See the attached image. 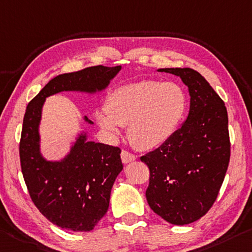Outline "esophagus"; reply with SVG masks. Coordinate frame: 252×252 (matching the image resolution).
<instances>
[{"label": "esophagus", "mask_w": 252, "mask_h": 252, "mask_svg": "<svg viewBox=\"0 0 252 252\" xmlns=\"http://www.w3.org/2000/svg\"><path fill=\"white\" fill-rule=\"evenodd\" d=\"M121 159H122L123 163H129V162H131V161L135 160V156L132 155V154H130L129 151L122 150V153H121Z\"/></svg>", "instance_id": "esophagus-1"}]
</instances>
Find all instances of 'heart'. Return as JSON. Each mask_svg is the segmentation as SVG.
<instances>
[{
    "mask_svg": "<svg viewBox=\"0 0 252 252\" xmlns=\"http://www.w3.org/2000/svg\"><path fill=\"white\" fill-rule=\"evenodd\" d=\"M187 94L171 82L145 81L119 86L106 99V110L97 111L99 126L117 139L121 126L134 147L153 150L176 133L187 111Z\"/></svg>",
    "mask_w": 252,
    "mask_h": 252,
    "instance_id": "obj_1",
    "label": "heart"
}]
</instances>
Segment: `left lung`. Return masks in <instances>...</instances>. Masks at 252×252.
Returning <instances> with one entry per match:
<instances>
[{
    "label": "left lung",
    "mask_w": 252,
    "mask_h": 252,
    "mask_svg": "<svg viewBox=\"0 0 252 252\" xmlns=\"http://www.w3.org/2000/svg\"><path fill=\"white\" fill-rule=\"evenodd\" d=\"M189 87V111L170 140L142 156L149 167L146 197L165 221L185 225L207 213L218 197L230 161L224 102L206 79L191 68H160Z\"/></svg>",
    "instance_id": "8db88e82"
}]
</instances>
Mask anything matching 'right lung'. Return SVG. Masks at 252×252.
I'll list each match as a JSON object with an SVG mask.
<instances>
[{
  "label": "right lung",
  "instance_id": "obj_1",
  "mask_svg": "<svg viewBox=\"0 0 252 252\" xmlns=\"http://www.w3.org/2000/svg\"><path fill=\"white\" fill-rule=\"evenodd\" d=\"M121 66H94L62 74L47 84L27 106L20 140V161L30 197L46 219L62 229L87 232L104 217L115 178L121 173L118 147L87 140L79 132L61 160H47L40 149L39 126L47 97L61 92L95 94L104 91ZM87 125H94L84 117Z\"/></svg>",
  "mask_w": 252,
  "mask_h": 252
}]
</instances>
